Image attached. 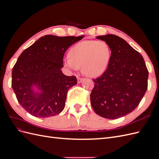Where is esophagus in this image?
<instances>
[{
    "mask_svg": "<svg viewBox=\"0 0 159 159\" xmlns=\"http://www.w3.org/2000/svg\"><path fill=\"white\" fill-rule=\"evenodd\" d=\"M83 80H84L83 78H80V77H78V84H80Z\"/></svg>",
    "mask_w": 159,
    "mask_h": 159,
    "instance_id": "1",
    "label": "esophagus"
}]
</instances>
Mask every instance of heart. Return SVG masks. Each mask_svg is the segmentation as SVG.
<instances>
[{
	"label": "heart",
	"instance_id": "heart-1",
	"mask_svg": "<svg viewBox=\"0 0 159 159\" xmlns=\"http://www.w3.org/2000/svg\"><path fill=\"white\" fill-rule=\"evenodd\" d=\"M111 51L105 42L85 40L71 48L64 64L70 70L76 71L81 66L84 74L96 78L106 71L110 62Z\"/></svg>",
	"mask_w": 159,
	"mask_h": 159
}]
</instances>
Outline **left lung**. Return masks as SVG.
<instances>
[{
  "instance_id": "left-lung-1",
  "label": "left lung",
  "mask_w": 159,
  "mask_h": 159,
  "mask_svg": "<svg viewBox=\"0 0 159 159\" xmlns=\"http://www.w3.org/2000/svg\"><path fill=\"white\" fill-rule=\"evenodd\" d=\"M109 45L111 56L108 68L93 80L91 104L99 116L115 119L131 113L147 89L148 71L143 56L116 35L98 36Z\"/></svg>"
}]
</instances>
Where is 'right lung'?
Listing matches in <instances>:
<instances>
[{
	"mask_svg": "<svg viewBox=\"0 0 159 159\" xmlns=\"http://www.w3.org/2000/svg\"><path fill=\"white\" fill-rule=\"evenodd\" d=\"M84 36L46 35L18 57L12 71V88L28 113L46 118L63 111L68 89L77 84L75 76L62 73L64 55Z\"/></svg>",
	"mask_w": 159,
	"mask_h": 159,
	"instance_id": "add662e5",
	"label": "right lung"
}]
</instances>
